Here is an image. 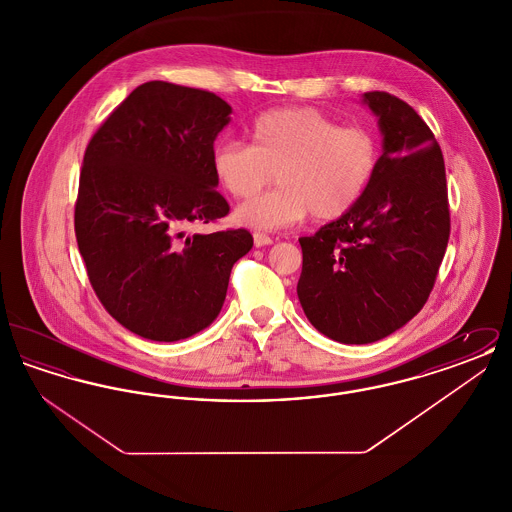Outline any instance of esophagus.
<instances>
[{
	"mask_svg": "<svg viewBox=\"0 0 512 512\" xmlns=\"http://www.w3.org/2000/svg\"><path fill=\"white\" fill-rule=\"evenodd\" d=\"M253 242H255V247H265V245L272 244V238L267 236V234L255 232V234H253Z\"/></svg>",
	"mask_w": 512,
	"mask_h": 512,
	"instance_id": "34e87169",
	"label": "esophagus"
}]
</instances>
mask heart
I'll list each match as a JSON object with an SVG mask.
<instances>
[{
	"mask_svg": "<svg viewBox=\"0 0 512 512\" xmlns=\"http://www.w3.org/2000/svg\"><path fill=\"white\" fill-rule=\"evenodd\" d=\"M251 146L220 138L211 169L226 194L251 199L278 180V188L236 211L255 230H278L309 213L317 220L347 215L370 188L380 144L363 126H340L315 107L270 109L249 126Z\"/></svg>",
	"mask_w": 512,
	"mask_h": 512,
	"instance_id": "obj_1",
	"label": "heart"
}]
</instances>
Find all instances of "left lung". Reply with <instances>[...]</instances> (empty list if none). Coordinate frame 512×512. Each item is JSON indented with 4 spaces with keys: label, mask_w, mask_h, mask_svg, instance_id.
<instances>
[{
    "label": "left lung",
    "mask_w": 512,
    "mask_h": 512,
    "mask_svg": "<svg viewBox=\"0 0 512 512\" xmlns=\"http://www.w3.org/2000/svg\"><path fill=\"white\" fill-rule=\"evenodd\" d=\"M361 101L382 134L376 176L347 215L299 238V303L320 334L349 345L390 336L424 307L451 228L443 155L428 124L386 92Z\"/></svg>",
    "instance_id": "1"
}]
</instances>
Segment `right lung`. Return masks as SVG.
Masks as SVG:
<instances>
[{"instance_id": "1", "label": "right lung", "mask_w": 512, "mask_h": 512, "mask_svg": "<svg viewBox=\"0 0 512 512\" xmlns=\"http://www.w3.org/2000/svg\"><path fill=\"white\" fill-rule=\"evenodd\" d=\"M219 96L153 80L103 122L84 153L74 230L92 288L122 326L186 340L219 317L247 230L188 234L226 217L211 149L230 122Z\"/></svg>"}]
</instances>
